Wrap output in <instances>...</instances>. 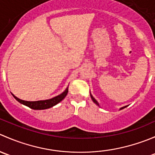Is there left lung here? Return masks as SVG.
I'll use <instances>...</instances> for the list:
<instances>
[{
  "mask_svg": "<svg viewBox=\"0 0 155 155\" xmlns=\"http://www.w3.org/2000/svg\"><path fill=\"white\" fill-rule=\"evenodd\" d=\"M90 95H91V99H92V101H93V102L95 104H97V105L98 106V107H100V105H99V103L97 102V101H96V100L94 99V97L93 96H92L91 95V92H90ZM127 107V106H125V107H121V108H120V110H121V109H124V108H126Z\"/></svg>",
  "mask_w": 155,
  "mask_h": 155,
  "instance_id": "1",
  "label": "left lung"
}]
</instances>
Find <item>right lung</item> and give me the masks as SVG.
<instances>
[{
    "label": "right lung",
    "mask_w": 155,
    "mask_h": 155,
    "mask_svg": "<svg viewBox=\"0 0 155 155\" xmlns=\"http://www.w3.org/2000/svg\"><path fill=\"white\" fill-rule=\"evenodd\" d=\"M68 93V87H67V88L65 89L64 91L62 92L61 94L58 95V96L54 97L51 98V99L48 100H45V101H23V100L19 99L17 97H15V95L12 94L13 97L18 102H19L20 104H23V105L26 106V107H28L29 108L33 109H36V110H41V109H46L48 108H51L54 106H55L56 104H58V103H60L65 97L67 96Z\"/></svg>",
    "instance_id": "add662e5"
}]
</instances>
